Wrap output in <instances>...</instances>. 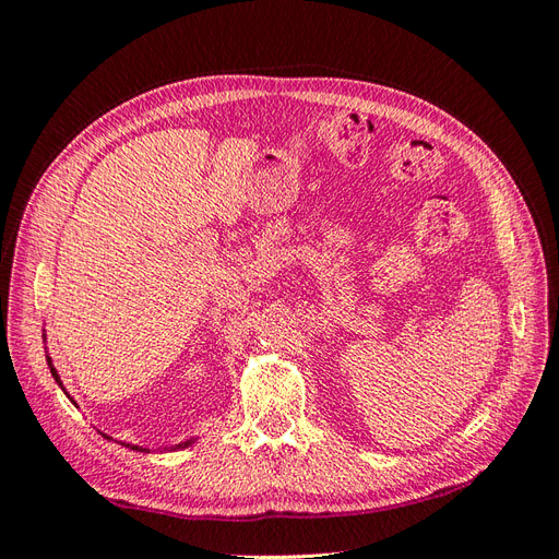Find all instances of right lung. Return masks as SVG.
Returning <instances> with one entry per match:
<instances>
[{
	"label": "right lung",
	"instance_id": "1",
	"mask_svg": "<svg viewBox=\"0 0 559 559\" xmlns=\"http://www.w3.org/2000/svg\"><path fill=\"white\" fill-rule=\"evenodd\" d=\"M46 337V335H44ZM46 361H48V368H50V376H53L56 378V382L62 386V382H60V376H58V370L53 368V364H50V357H46ZM62 392H64V386H62ZM67 394V392H64ZM67 396H70V394H67ZM72 401V399H70ZM74 403V401H72ZM105 438H109V441H111V436H107V433H103ZM195 443V438H189V441H183V443H179V445H175V448H170V450H183V448H189V445H193ZM121 445H126V448H130V450H138V452H151L148 448H140V445H132V443H121Z\"/></svg>",
	"mask_w": 559,
	"mask_h": 559
}]
</instances>
